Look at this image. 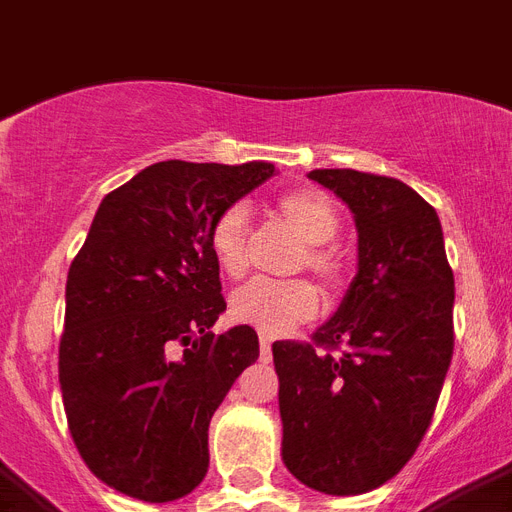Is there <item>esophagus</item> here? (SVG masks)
I'll return each instance as SVG.
<instances>
[{
    "instance_id": "esophagus-1",
    "label": "esophagus",
    "mask_w": 512,
    "mask_h": 512,
    "mask_svg": "<svg viewBox=\"0 0 512 512\" xmlns=\"http://www.w3.org/2000/svg\"><path fill=\"white\" fill-rule=\"evenodd\" d=\"M270 356H273V343H270L268 336H260V359L270 362Z\"/></svg>"
}]
</instances>
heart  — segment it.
<instances>
[{
	"label": "heart",
	"instance_id": "b5f03b06",
	"mask_svg": "<svg viewBox=\"0 0 512 512\" xmlns=\"http://www.w3.org/2000/svg\"><path fill=\"white\" fill-rule=\"evenodd\" d=\"M278 221L302 242L294 270H312L328 289L346 278V260L333 247L341 231V213L328 195L317 190H294L278 197ZM208 249L226 278H242L249 268V218L244 205H229L210 226ZM320 309V294L304 278L291 281H252L236 289L229 302L231 320L252 325L260 336H286L296 325L312 320Z\"/></svg>",
	"mask_w": 512,
	"mask_h": 512
}]
</instances>
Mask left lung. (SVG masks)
<instances>
[{
    "instance_id": "1",
    "label": "left lung",
    "mask_w": 512,
    "mask_h": 512,
    "mask_svg": "<svg viewBox=\"0 0 512 512\" xmlns=\"http://www.w3.org/2000/svg\"><path fill=\"white\" fill-rule=\"evenodd\" d=\"M349 205L359 270L312 343H273L283 463L325 495L393 479L427 435L453 356V270L435 208L393 176L315 169Z\"/></svg>"
}]
</instances>
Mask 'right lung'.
<instances>
[{"label":"right lung","mask_w":512,"mask_h":512,"mask_svg":"<svg viewBox=\"0 0 512 512\" xmlns=\"http://www.w3.org/2000/svg\"><path fill=\"white\" fill-rule=\"evenodd\" d=\"M273 163L161 161L103 197L67 273L59 385L85 466L145 502L190 495L208 474V424L257 362L226 309L208 234Z\"/></svg>","instance_id":"add662e5"}]
</instances>
